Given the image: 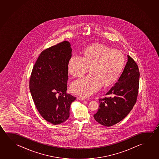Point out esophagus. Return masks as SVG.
<instances>
[{"label":"esophagus","mask_w":159,"mask_h":159,"mask_svg":"<svg viewBox=\"0 0 159 159\" xmlns=\"http://www.w3.org/2000/svg\"><path fill=\"white\" fill-rule=\"evenodd\" d=\"M78 99L79 100H85V98H83V97H78Z\"/></svg>","instance_id":"1"}]
</instances>
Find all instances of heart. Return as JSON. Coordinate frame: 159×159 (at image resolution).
Here are the masks:
<instances>
[{
  "mask_svg": "<svg viewBox=\"0 0 159 159\" xmlns=\"http://www.w3.org/2000/svg\"><path fill=\"white\" fill-rule=\"evenodd\" d=\"M125 57L119 50L105 45L96 44L84 50L83 57L73 55L68 61L71 75L80 76L89 70L90 73L74 81L71 90L74 94L87 97L98 91L102 86L114 83L122 72Z\"/></svg>",
  "mask_w": 159,
  "mask_h": 159,
  "instance_id": "heart-1",
  "label": "heart"
}]
</instances>
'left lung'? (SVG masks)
<instances>
[{"label":"left lung","mask_w":159,"mask_h":159,"mask_svg":"<svg viewBox=\"0 0 159 159\" xmlns=\"http://www.w3.org/2000/svg\"><path fill=\"white\" fill-rule=\"evenodd\" d=\"M128 62L114 86L99 99V108L94 115L101 125L111 126L124 119L135 104L139 86L140 73L135 60L128 55Z\"/></svg>","instance_id":"8db88e82"}]
</instances>
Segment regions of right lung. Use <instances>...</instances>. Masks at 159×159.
Returning a JSON list of instances; mask_svg holds the SVG:
<instances>
[{
  "label": "right lung",
  "mask_w": 159,
  "mask_h": 159,
  "mask_svg": "<svg viewBox=\"0 0 159 159\" xmlns=\"http://www.w3.org/2000/svg\"><path fill=\"white\" fill-rule=\"evenodd\" d=\"M64 41L43 50L34 64L29 88L42 117L53 125L65 122L75 97L66 93L68 61L72 49Z\"/></svg>",
  "instance_id": "add662e5"
}]
</instances>
